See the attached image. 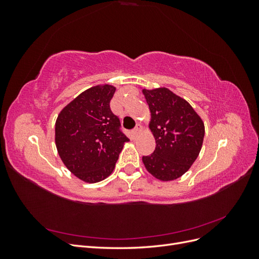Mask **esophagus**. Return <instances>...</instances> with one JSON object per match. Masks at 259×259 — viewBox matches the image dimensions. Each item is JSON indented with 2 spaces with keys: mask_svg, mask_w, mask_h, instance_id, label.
I'll return each instance as SVG.
<instances>
[{
  "mask_svg": "<svg viewBox=\"0 0 259 259\" xmlns=\"http://www.w3.org/2000/svg\"><path fill=\"white\" fill-rule=\"evenodd\" d=\"M139 132H140V126H139V125H137V126L132 131V137H133V139H135L138 136Z\"/></svg>",
  "mask_w": 259,
  "mask_h": 259,
  "instance_id": "esophagus-1",
  "label": "esophagus"
}]
</instances>
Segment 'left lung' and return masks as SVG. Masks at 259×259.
<instances>
[{
    "mask_svg": "<svg viewBox=\"0 0 259 259\" xmlns=\"http://www.w3.org/2000/svg\"><path fill=\"white\" fill-rule=\"evenodd\" d=\"M151 112L150 128L155 149L144 155L149 173L163 182L184 175L198 158L204 138V123L187 101L167 89L143 90Z\"/></svg>",
    "mask_w": 259,
    "mask_h": 259,
    "instance_id": "8db88e82",
    "label": "left lung"
}]
</instances>
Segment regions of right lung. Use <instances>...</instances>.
<instances>
[{
	"mask_svg": "<svg viewBox=\"0 0 259 259\" xmlns=\"http://www.w3.org/2000/svg\"><path fill=\"white\" fill-rule=\"evenodd\" d=\"M111 85L94 86L80 94L59 113L55 142L67 168L86 183H97L112 173L128 138L110 108Z\"/></svg>",
	"mask_w": 259,
	"mask_h": 259,
	"instance_id": "add662e5",
	"label": "right lung"
}]
</instances>
